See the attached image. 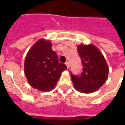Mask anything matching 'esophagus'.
<instances>
[{"label": "esophagus", "mask_w": 125, "mask_h": 125, "mask_svg": "<svg viewBox=\"0 0 125 125\" xmlns=\"http://www.w3.org/2000/svg\"><path fill=\"white\" fill-rule=\"evenodd\" d=\"M65 65H66V66H67V69H69V68H70V63H69V62H65Z\"/></svg>", "instance_id": "obj_1"}]
</instances>
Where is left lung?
I'll use <instances>...</instances> for the list:
<instances>
[{"mask_svg":"<svg viewBox=\"0 0 125 125\" xmlns=\"http://www.w3.org/2000/svg\"><path fill=\"white\" fill-rule=\"evenodd\" d=\"M77 51L83 64V72L79 76H72L75 89L82 93H92L106 81L108 67L102 53L94 44H81Z\"/></svg>","mask_w":125,"mask_h":125,"instance_id":"8db88e82","label":"left lung"}]
</instances>
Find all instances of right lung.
Masks as SVG:
<instances>
[{"instance_id": "right-lung-1", "label": "right lung", "mask_w": 125, "mask_h": 125, "mask_svg": "<svg viewBox=\"0 0 125 125\" xmlns=\"http://www.w3.org/2000/svg\"><path fill=\"white\" fill-rule=\"evenodd\" d=\"M50 40L40 39L27 53L24 73L28 83L42 92L55 88L62 72L67 69L58 62V55L51 49Z\"/></svg>"}]
</instances>
